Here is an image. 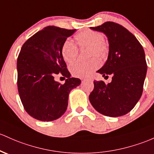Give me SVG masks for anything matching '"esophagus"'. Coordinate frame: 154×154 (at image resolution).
<instances>
[{
    "mask_svg": "<svg viewBox=\"0 0 154 154\" xmlns=\"http://www.w3.org/2000/svg\"><path fill=\"white\" fill-rule=\"evenodd\" d=\"M85 80V79H82V81H84Z\"/></svg>",
    "mask_w": 154,
    "mask_h": 154,
    "instance_id": "34e87169",
    "label": "esophagus"
}]
</instances>
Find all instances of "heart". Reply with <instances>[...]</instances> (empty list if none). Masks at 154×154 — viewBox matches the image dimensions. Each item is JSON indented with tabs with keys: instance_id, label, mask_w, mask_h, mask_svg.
<instances>
[{
	"instance_id": "b5f03b06",
	"label": "heart",
	"mask_w": 154,
	"mask_h": 154,
	"mask_svg": "<svg viewBox=\"0 0 154 154\" xmlns=\"http://www.w3.org/2000/svg\"><path fill=\"white\" fill-rule=\"evenodd\" d=\"M77 44L81 48L88 47L89 58L101 59L105 58L108 54V47L104 42V36L99 32L87 30L80 32L74 36ZM61 55L64 61L71 63L76 60L78 55L77 45L72 40L67 39L61 48ZM99 67V63L96 58H92L86 62H76L69 67L72 75L77 77H90L91 74Z\"/></svg>"
}]
</instances>
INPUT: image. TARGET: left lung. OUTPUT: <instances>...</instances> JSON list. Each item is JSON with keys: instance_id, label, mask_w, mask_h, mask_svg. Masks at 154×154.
<instances>
[{"instance_id": "left-lung-1", "label": "left lung", "mask_w": 154, "mask_h": 154, "mask_svg": "<svg viewBox=\"0 0 154 154\" xmlns=\"http://www.w3.org/2000/svg\"><path fill=\"white\" fill-rule=\"evenodd\" d=\"M107 37V60L98 73L112 75V82L94 81L89 96L91 104L97 112L109 117H119L129 112L140 100L147 72L143 47L134 35L121 25L106 22L91 27Z\"/></svg>"}]
</instances>
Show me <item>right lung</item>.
<instances>
[{"instance_id":"add662e5","label":"right lung","mask_w":154,"mask_h":154,"mask_svg":"<svg viewBox=\"0 0 154 154\" xmlns=\"http://www.w3.org/2000/svg\"><path fill=\"white\" fill-rule=\"evenodd\" d=\"M76 30L47 26L28 38L17 58V88L25 111L42 121L61 117L68 106L70 91L81 83L71 77L61 48ZM59 73L67 77L61 85L54 80Z\"/></svg>"}]
</instances>
